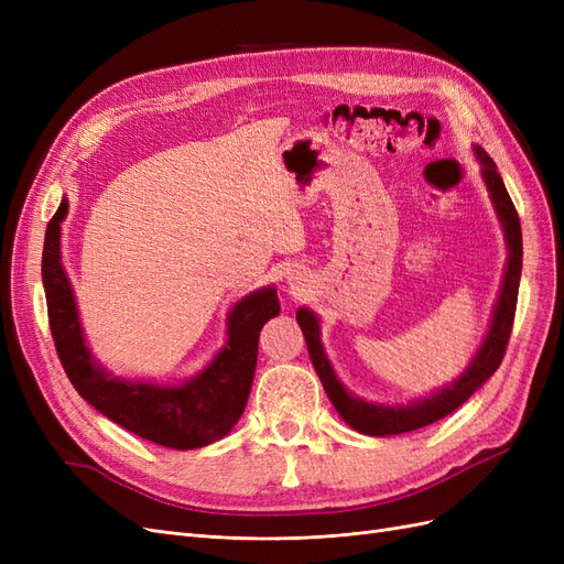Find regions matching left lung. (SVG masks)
Masks as SVG:
<instances>
[{"label":"left lung","instance_id":"obj_1","mask_svg":"<svg viewBox=\"0 0 564 564\" xmlns=\"http://www.w3.org/2000/svg\"><path fill=\"white\" fill-rule=\"evenodd\" d=\"M473 150H475L477 162H480V174L487 185L494 212L499 216L508 259H506L499 299L491 313L489 332L482 340V346L477 348L470 365L464 369V373H460L458 379L433 390L431 395L416 398L406 404H381V402H369L365 398H357L338 381L329 357L322 348L317 315L311 308H299L296 313V322L301 324L305 346H308L311 360L324 386V392H327V398L332 400L340 419H344L357 433H365L371 437L400 435L409 431H419L423 425H431L440 419H445L447 414L454 412V409L464 404L473 392L499 369L503 360L510 329H513L518 289H520V275H522V230H520V218L513 207V199H510L503 178L497 172V164H494V160L480 145H475Z\"/></svg>","mask_w":564,"mask_h":564}]
</instances>
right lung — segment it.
<instances>
[{
    "label": "right lung",
    "instance_id": "obj_1",
    "mask_svg": "<svg viewBox=\"0 0 564 564\" xmlns=\"http://www.w3.org/2000/svg\"><path fill=\"white\" fill-rule=\"evenodd\" d=\"M67 199L48 220L42 253V282L51 336L67 379L79 395L122 429L169 449H199L226 437L240 421L259 357V334L280 315L275 286L237 301L228 313L226 344L193 379L178 383L131 381L94 360L84 340L73 284L61 263V224Z\"/></svg>",
    "mask_w": 564,
    "mask_h": 564
}]
</instances>
